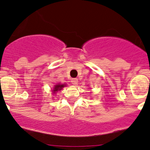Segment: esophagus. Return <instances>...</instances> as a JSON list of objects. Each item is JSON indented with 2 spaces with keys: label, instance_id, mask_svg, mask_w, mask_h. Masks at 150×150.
<instances>
[{
  "label": "esophagus",
  "instance_id": "1",
  "mask_svg": "<svg viewBox=\"0 0 150 150\" xmlns=\"http://www.w3.org/2000/svg\"><path fill=\"white\" fill-rule=\"evenodd\" d=\"M71 82L74 85H76V84H77V83H78V80L77 78H73L71 80Z\"/></svg>",
  "mask_w": 150,
  "mask_h": 150
}]
</instances>
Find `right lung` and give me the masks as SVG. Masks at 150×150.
Wrapping results in <instances>:
<instances>
[{"mask_svg": "<svg viewBox=\"0 0 150 150\" xmlns=\"http://www.w3.org/2000/svg\"><path fill=\"white\" fill-rule=\"evenodd\" d=\"M66 85H64V84H56L54 86V88L53 89V93H55L57 91H60L62 89L63 87H64V86Z\"/></svg>", "mask_w": 150, "mask_h": 150, "instance_id": "1", "label": "right lung"}]
</instances>
